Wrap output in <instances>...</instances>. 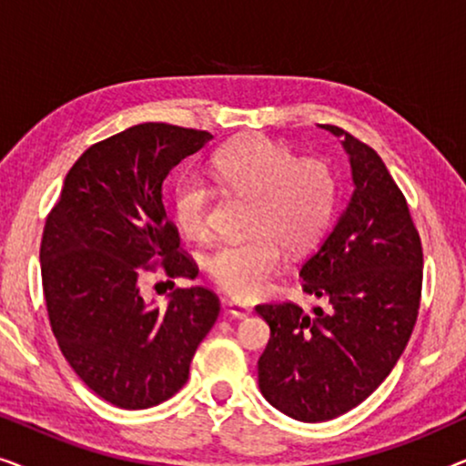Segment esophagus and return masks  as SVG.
Returning <instances> with one entry per match:
<instances>
[{
  "label": "esophagus",
  "instance_id": "1",
  "mask_svg": "<svg viewBox=\"0 0 466 466\" xmlns=\"http://www.w3.org/2000/svg\"><path fill=\"white\" fill-rule=\"evenodd\" d=\"M227 308H228V314H231L233 318H248V316L252 314L250 305L241 303V301H235V299H228Z\"/></svg>",
  "mask_w": 466,
  "mask_h": 466
}]
</instances>
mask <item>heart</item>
<instances>
[{
    "instance_id": "obj_1",
    "label": "heart",
    "mask_w": 466,
    "mask_h": 466,
    "mask_svg": "<svg viewBox=\"0 0 466 466\" xmlns=\"http://www.w3.org/2000/svg\"><path fill=\"white\" fill-rule=\"evenodd\" d=\"M212 171L222 187L252 199V238L225 241L206 267L222 290L239 299L260 295L282 269L284 248L305 252L327 231L337 206V176L322 158H297L289 146L248 136L216 152ZM212 190L184 177L174 193L177 225L188 238L209 233Z\"/></svg>"
}]
</instances>
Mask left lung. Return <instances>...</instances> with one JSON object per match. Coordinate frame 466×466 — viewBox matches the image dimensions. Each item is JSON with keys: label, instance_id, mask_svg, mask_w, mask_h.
Here are the masks:
<instances>
[{"label": "left lung", "instance_id": "8db88e82", "mask_svg": "<svg viewBox=\"0 0 466 466\" xmlns=\"http://www.w3.org/2000/svg\"><path fill=\"white\" fill-rule=\"evenodd\" d=\"M354 193L333 231L305 260L303 292L324 308L257 305L271 337L258 359L263 397L299 422L360 405L403 354L422 295V244L410 208L378 152L335 125Z\"/></svg>", "mask_w": 466, "mask_h": 466}]
</instances>
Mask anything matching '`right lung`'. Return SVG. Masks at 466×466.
<instances>
[{"label":"right lung","instance_id":"add662e5","mask_svg":"<svg viewBox=\"0 0 466 466\" xmlns=\"http://www.w3.org/2000/svg\"><path fill=\"white\" fill-rule=\"evenodd\" d=\"M212 136L165 123L129 127L93 144L63 182L44 227L40 260L50 327L76 375L107 403L148 410L187 384L220 301L176 289L167 308L142 297L146 273L195 279V260L163 208V182Z\"/></svg>","mask_w":466,"mask_h":466}]
</instances>
